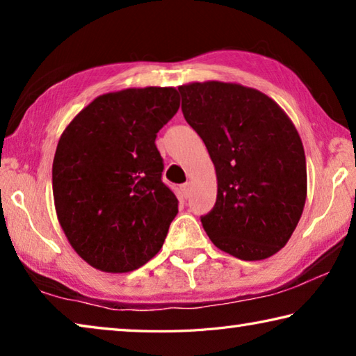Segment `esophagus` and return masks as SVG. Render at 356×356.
<instances>
[{"mask_svg":"<svg viewBox=\"0 0 356 356\" xmlns=\"http://www.w3.org/2000/svg\"><path fill=\"white\" fill-rule=\"evenodd\" d=\"M180 191H182V195L185 197H188L190 193H191V184L190 182H185L184 185H180Z\"/></svg>","mask_w":356,"mask_h":356,"instance_id":"1","label":"esophagus"}]
</instances>
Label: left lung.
Masks as SVG:
<instances>
[{
    "label": "left lung",
    "instance_id": "left-lung-1",
    "mask_svg": "<svg viewBox=\"0 0 356 356\" xmlns=\"http://www.w3.org/2000/svg\"><path fill=\"white\" fill-rule=\"evenodd\" d=\"M182 113L202 138L216 172V202L201 216L221 251L242 261L278 252L303 213L308 179L305 149L284 110L238 83L179 86Z\"/></svg>",
    "mask_w": 356,
    "mask_h": 356
}]
</instances>
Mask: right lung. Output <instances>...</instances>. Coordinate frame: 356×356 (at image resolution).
Segmentation results:
<instances>
[{
  "label": "right lung",
  "mask_w": 356,
  "mask_h": 356,
  "mask_svg": "<svg viewBox=\"0 0 356 356\" xmlns=\"http://www.w3.org/2000/svg\"><path fill=\"white\" fill-rule=\"evenodd\" d=\"M176 88L99 95L58 141L53 197L72 248L106 273L140 268L160 251L177 197L161 182L159 130L177 113Z\"/></svg>",
  "instance_id": "obj_1"
}]
</instances>
